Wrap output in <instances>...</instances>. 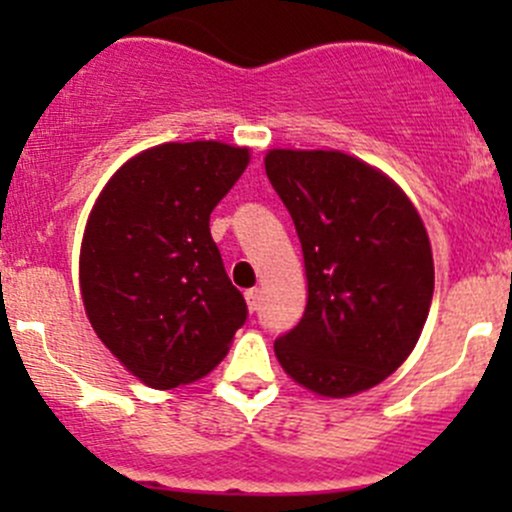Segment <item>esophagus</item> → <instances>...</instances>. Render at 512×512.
Wrapping results in <instances>:
<instances>
[{"instance_id": "1", "label": "esophagus", "mask_w": 512, "mask_h": 512, "mask_svg": "<svg viewBox=\"0 0 512 512\" xmlns=\"http://www.w3.org/2000/svg\"><path fill=\"white\" fill-rule=\"evenodd\" d=\"M245 299H247V307H250V312H257V304H260V289L257 287L247 289Z\"/></svg>"}]
</instances>
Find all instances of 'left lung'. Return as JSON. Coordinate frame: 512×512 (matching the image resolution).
Masks as SVG:
<instances>
[{
	"mask_svg": "<svg viewBox=\"0 0 512 512\" xmlns=\"http://www.w3.org/2000/svg\"><path fill=\"white\" fill-rule=\"evenodd\" d=\"M267 178L292 215L307 307L275 339L282 369L322 396H352L394 374L433 297L426 227L404 190L339 151H270Z\"/></svg>",
	"mask_w": 512,
	"mask_h": 512,
	"instance_id": "1",
	"label": "left lung"
}]
</instances>
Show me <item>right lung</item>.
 Masks as SVG:
<instances>
[{"instance_id":"obj_1","label":"right lung","mask_w":512,"mask_h":512,"mask_svg":"<svg viewBox=\"0 0 512 512\" xmlns=\"http://www.w3.org/2000/svg\"><path fill=\"white\" fill-rule=\"evenodd\" d=\"M247 148L163 143L98 195L81 245V297L103 344L153 389L203 379L247 319L210 235V213L247 168Z\"/></svg>"}]
</instances>
